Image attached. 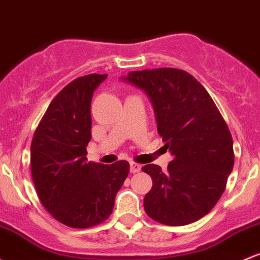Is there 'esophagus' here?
<instances>
[{
  "mask_svg": "<svg viewBox=\"0 0 260 260\" xmlns=\"http://www.w3.org/2000/svg\"><path fill=\"white\" fill-rule=\"evenodd\" d=\"M129 167H131V173L132 174H136V173H139L141 172V169H142V167L139 164H137V162H135V161H132L129 164Z\"/></svg>",
  "mask_w": 260,
  "mask_h": 260,
  "instance_id": "obj_1",
  "label": "esophagus"
}]
</instances>
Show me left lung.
<instances>
[{"label": "left lung", "instance_id": "obj_1", "mask_svg": "<svg viewBox=\"0 0 260 260\" xmlns=\"http://www.w3.org/2000/svg\"><path fill=\"white\" fill-rule=\"evenodd\" d=\"M121 80L148 96L159 136L174 156L167 173L155 164L142 168L153 180L145 212L168 226L198 221L217 204L235 164L226 122L209 92L186 71H131Z\"/></svg>", "mask_w": 260, "mask_h": 260}]
</instances>
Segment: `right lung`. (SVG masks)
<instances>
[{"mask_svg": "<svg viewBox=\"0 0 260 260\" xmlns=\"http://www.w3.org/2000/svg\"><path fill=\"white\" fill-rule=\"evenodd\" d=\"M107 75L74 80L54 98L30 145L34 186L45 210L73 228H87L110 217L129 162L87 161L91 99Z\"/></svg>", "mask_w": 260, "mask_h": 260, "instance_id": "1", "label": "right lung"}]
</instances>
